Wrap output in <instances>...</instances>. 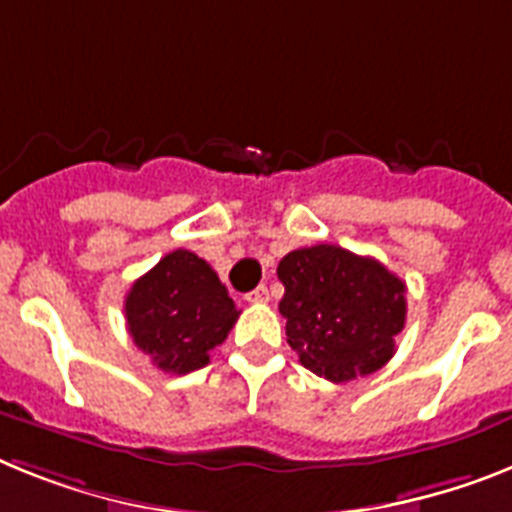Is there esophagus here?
<instances>
[{"mask_svg":"<svg viewBox=\"0 0 512 512\" xmlns=\"http://www.w3.org/2000/svg\"><path fill=\"white\" fill-rule=\"evenodd\" d=\"M268 299H270L268 286H257L255 291H249L247 294V302H268Z\"/></svg>","mask_w":512,"mask_h":512,"instance_id":"obj_1","label":"esophagus"}]
</instances>
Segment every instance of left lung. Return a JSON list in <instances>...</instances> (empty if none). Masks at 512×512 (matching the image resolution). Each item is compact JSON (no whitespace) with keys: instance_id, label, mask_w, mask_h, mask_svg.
Wrapping results in <instances>:
<instances>
[{"instance_id":"8db88e82","label":"left lung","mask_w":512,"mask_h":512,"mask_svg":"<svg viewBox=\"0 0 512 512\" xmlns=\"http://www.w3.org/2000/svg\"><path fill=\"white\" fill-rule=\"evenodd\" d=\"M278 278L286 341L309 372L349 382L390 362L406 325V283L375 257L315 244L283 257Z\"/></svg>"}]
</instances>
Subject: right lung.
I'll return each instance as SVG.
<instances>
[{
	"mask_svg": "<svg viewBox=\"0 0 512 512\" xmlns=\"http://www.w3.org/2000/svg\"><path fill=\"white\" fill-rule=\"evenodd\" d=\"M132 341L158 369L187 375L210 362L239 309L216 270L190 249H174L132 283L124 299Z\"/></svg>",
	"mask_w": 512,
	"mask_h": 512,
	"instance_id": "obj_1",
	"label": "right lung"
}]
</instances>
